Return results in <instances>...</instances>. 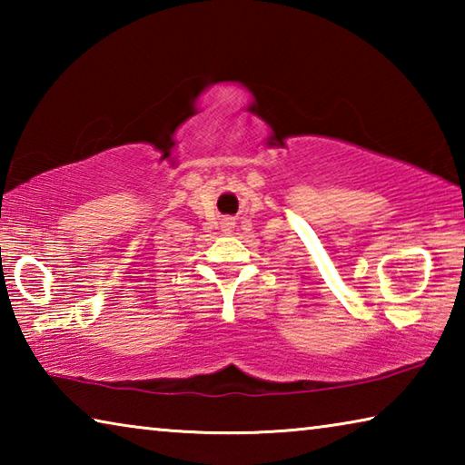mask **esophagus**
I'll use <instances>...</instances> for the list:
<instances>
[{
  "label": "esophagus",
  "instance_id": "34e87169",
  "mask_svg": "<svg viewBox=\"0 0 465 465\" xmlns=\"http://www.w3.org/2000/svg\"><path fill=\"white\" fill-rule=\"evenodd\" d=\"M225 225H232V223H225Z\"/></svg>",
  "mask_w": 465,
  "mask_h": 465
}]
</instances>
